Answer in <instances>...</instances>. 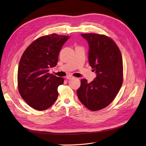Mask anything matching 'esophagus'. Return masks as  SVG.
Returning <instances> with one entry per match:
<instances>
[{
  "label": "esophagus",
  "instance_id": "obj_1",
  "mask_svg": "<svg viewBox=\"0 0 146 146\" xmlns=\"http://www.w3.org/2000/svg\"><path fill=\"white\" fill-rule=\"evenodd\" d=\"M74 77L72 76H71V75H68V76H66V78L68 79V80H70V79H72V78H73Z\"/></svg>",
  "mask_w": 146,
  "mask_h": 146
}]
</instances>
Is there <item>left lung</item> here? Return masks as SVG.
Segmentation results:
<instances>
[{
	"label": "left lung",
	"instance_id": "1",
	"mask_svg": "<svg viewBox=\"0 0 146 146\" xmlns=\"http://www.w3.org/2000/svg\"><path fill=\"white\" fill-rule=\"evenodd\" d=\"M89 45L88 61L96 77L90 83L81 80L78 98L91 111L105 108L115 98L122 84L121 53L110 38L96 33L81 34Z\"/></svg>",
	"mask_w": 146,
	"mask_h": 146
}]
</instances>
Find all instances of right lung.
<instances>
[{
    "instance_id": "obj_1",
    "label": "right lung",
    "mask_w": 146,
    "mask_h": 146,
    "mask_svg": "<svg viewBox=\"0 0 146 146\" xmlns=\"http://www.w3.org/2000/svg\"><path fill=\"white\" fill-rule=\"evenodd\" d=\"M69 36L52 34L34 41L22 56L17 71L19 94L31 107L42 111L55 103L64 78L48 71L56 65L59 53Z\"/></svg>"
}]
</instances>
